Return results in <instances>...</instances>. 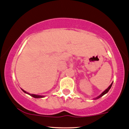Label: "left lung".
<instances>
[{
    "instance_id": "1",
    "label": "left lung",
    "mask_w": 129,
    "mask_h": 129,
    "mask_svg": "<svg viewBox=\"0 0 129 129\" xmlns=\"http://www.w3.org/2000/svg\"><path fill=\"white\" fill-rule=\"evenodd\" d=\"M112 84H113V82H112V84H110V86H109V87H108V88H107V89H105V91H103V92H102V94H100V96H98V97H97V98H95V99H98V98H101V97H102V96H103V95H104V94H107V92H108V91H109V90H110V89L111 87H112Z\"/></svg>"
}]
</instances>
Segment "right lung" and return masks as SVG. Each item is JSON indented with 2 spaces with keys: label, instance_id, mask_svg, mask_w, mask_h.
Masks as SVG:
<instances>
[{
  "label": "right lung",
  "instance_id": "right-lung-1",
  "mask_svg": "<svg viewBox=\"0 0 129 129\" xmlns=\"http://www.w3.org/2000/svg\"><path fill=\"white\" fill-rule=\"evenodd\" d=\"M21 89L22 90V91L23 92H24L25 93H27L28 94H29L30 96H31L32 97H33V98H43V97H44L43 96H40V95H37V94H30V93H28V92H27L26 91H25L24 90H23L22 89Z\"/></svg>",
  "mask_w": 129,
  "mask_h": 129
}]
</instances>
